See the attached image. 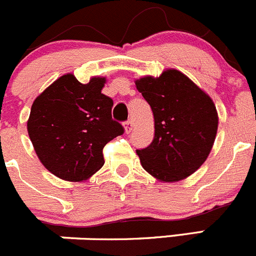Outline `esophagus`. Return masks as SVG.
Returning <instances> with one entry per match:
<instances>
[{
    "label": "esophagus",
    "instance_id": "1",
    "mask_svg": "<svg viewBox=\"0 0 256 256\" xmlns=\"http://www.w3.org/2000/svg\"><path fill=\"white\" fill-rule=\"evenodd\" d=\"M123 126H124L126 133H130L132 128H133V123H132V120H127V122H126Z\"/></svg>",
    "mask_w": 256,
    "mask_h": 256
}]
</instances>
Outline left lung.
Wrapping results in <instances>:
<instances>
[{
    "label": "left lung",
    "mask_w": 256,
    "mask_h": 256,
    "mask_svg": "<svg viewBox=\"0 0 256 256\" xmlns=\"http://www.w3.org/2000/svg\"><path fill=\"white\" fill-rule=\"evenodd\" d=\"M136 87L154 117L153 142L136 150L142 166L166 183L188 178L213 148L219 123L213 100L173 68L159 77L139 78Z\"/></svg>",
    "instance_id": "8db88e82"
}]
</instances>
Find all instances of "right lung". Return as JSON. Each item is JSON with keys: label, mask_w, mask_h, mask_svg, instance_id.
<instances>
[{"label": "right lung", "mask_w": 256, "mask_h": 256, "mask_svg": "<svg viewBox=\"0 0 256 256\" xmlns=\"http://www.w3.org/2000/svg\"><path fill=\"white\" fill-rule=\"evenodd\" d=\"M106 77L83 84L62 76L34 100L27 130L47 170L68 182L87 180L104 164L103 148L123 134L112 120L113 100L102 90Z\"/></svg>", "instance_id": "obj_1"}]
</instances>
